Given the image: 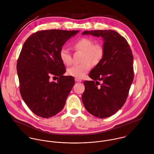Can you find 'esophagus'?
I'll use <instances>...</instances> for the list:
<instances>
[{
    "label": "esophagus",
    "instance_id": "obj_1",
    "mask_svg": "<svg viewBox=\"0 0 154 154\" xmlns=\"http://www.w3.org/2000/svg\"><path fill=\"white\" fill-rule=\"evenodd\" d=\"M75 82H81L82 81L81 79H79V78H75Z\"/></svg>",
    "mask_w": 154,
    "mask_h": 154
}]
</instances>
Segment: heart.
<instances>
[{"instance_id":"1","label":"heart","mask_w":154,"mask_h":154,"mask_svg":"<svg viewBox=\"0 0 154 154\" xmlns=\"http://www.w3.org/2000/svg\"><path fill=\"white\" fill-rule=\"evenodd\" d=\"M72 46L74 49L83 52L82 56L83 62L69 67L67 69V74L75 78L82 79L90 70L91 63L92 65H97L101 61L104 54V49L100 44H93L92 40L88 38L78 39ZM59 56L60 60L65 65H69L71 63V55L66 48H61Z\"/></svg>"}]
</instances>
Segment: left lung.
I'll use <instances>...</instances> for the list:
<instances>
[{
	"mask_svg": "<svg viewBox=\"0 0 154 154\" xmlns=\"http://www.w3.org/2000/svg\"><path fill=\"white\" fill-rule=\"evenodd\" d=\"M82 35L102 37L104 54L91 71V81L85 80L82 98L85 109L93 116L106 118L125 104L134 79L133 56L124 37L113 30L85 31Z\"/></svg>",
	"mask_w": 154,
	"mask_h": 154,
	"instance_id": "left-lung-1",
	"label": "left lung"
}]
</instances>
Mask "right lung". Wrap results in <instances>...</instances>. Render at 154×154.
Instances as JSON below:
<instances>
[{"instance_id": "obj_1", "label": "right lung", "mask_w": 154, "mask_h": 154, "mask_svg": "<svg viewBox=\"0 0 154 154\" xmlns=\"http://www.w3.org/2000/svg\"><path fill=\"white\" fill-rule=\"evenodd\" d=\"M79 30L51 29L38 31L24 42L17 63L21 97L36 115L48 118L63 108L75 80L63 75L64 64L59 53ZM53 75L57 82H50Z\"/></svg>"}]
</instances>
